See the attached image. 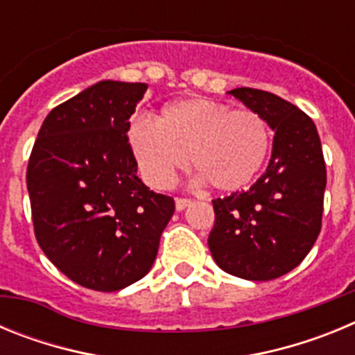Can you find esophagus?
Masks as SVG:
<instances>
[{
  "label": "esophagus",
  "mask_w": 355,
  "mask_h": 355,
  "mask_svg": "<svg viewBox=\"0 0 355 355\" xmlns=\"http://www.w3.org/2000/svg\"><path fill=\"white\" fill-rule=\"evenodd\" d=\"M190 205H192V200L190 199H183V197H178V199H175V209H178V211H183V209H187Z\"/></svg>",
  "instance_id": "esophagus-1"
}]
</instances>
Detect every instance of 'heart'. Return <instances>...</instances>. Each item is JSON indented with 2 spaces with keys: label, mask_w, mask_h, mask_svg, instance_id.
Returning <instances> with one entry per match:
<instances>
[{
  "label": "heart",
  "mask_w": 355,
  "mask_h": 355,
  "mask_svg": "<svg viewBox=\"0 0 355 355\" xmlns=\"http://www.w3.org/2000/svg\"><path fill=\"white\" fill-rule=\"evenodd\" d=\"M128 142L150 187H171L190 156L200 180L220 192H238L265 165L272 133L258 112L192 97L168 105L158 122H131Z\"/></svg>",
  "instance_id": "obj_1"
}]
</instances>
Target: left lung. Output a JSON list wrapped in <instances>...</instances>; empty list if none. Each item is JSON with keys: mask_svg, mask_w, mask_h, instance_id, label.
Listing matches in <instances>:
<instances>
[{"mask_svg": "<svg viewBox=\"0 0 355 355\" xmlns=\"http://www.w3.org/2000/svg\"><path fill=\"white\" fill-rule=\"evenodd\" d=\"M275 131L265 174L247 192L213 200L208 245L222 270L247 281L288 274L315 245L327 183L315 122L291 103L258 89L229 90Z\"/></svg>", "mask_w": 355, "mask_h": 355, "instance_id": "obj_1", "label": "left lung"}]
</instances>
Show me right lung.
<instances>
[{
  "mask_svg": "<svg viewBox=\"0 0 355 355\" xmlns=\"http://www.w3.org/2000/svg\"><path fill=\"white\" fill-rule=\"evenodd\" d=\"M146 83L105 80L44 119L26 184L35 238L71 281L117 291L155 263L174 199L137 175L128 130Z\"/></svg>",
  "mask_w": 355,
  "mask_h": 355,
  "instance_id": "right-lung-1",
  "label": "right lung"
}]
</instances>
